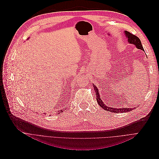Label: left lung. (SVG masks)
Returning a JSON list of instances; mask_svg holds the SVG:
<instances>
[{
  "label": "left lung",
  "instance_id": "8db88e82",
  "mask_svg": "<svg viewBox=\"0 0 159 159\" xmlns=\"http://www.w3.org/2000/svg\"><path fill=\"white\" fill-rule=\"evenodd\" d=\"M125 36L128 39V42L130 43V44H134L136 46L137 48L140 49L142 50H144L143 47L142 46L141 42L139 38L136 36L135 35H133V34H131L128 31H125ZM93 85V88L94 91H95V95H96V99H97V102L99 103V105L102 107L103 109L107 111H111V112H113V113H125V112H127L130 111H132L133 108L131 109H129V108H114L113 106L112 107H108L106 105H105L103 102H102V99L100 98V95L99 93V91L98 89V88L96 87L94 84Z\"/></svg>",
  "mask_w": 159,
  "mask_h": 159
}]
</instances>
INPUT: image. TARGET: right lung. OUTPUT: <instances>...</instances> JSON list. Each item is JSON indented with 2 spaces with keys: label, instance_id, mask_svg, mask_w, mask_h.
<instances>
[{
  "label": "right lung",
  "instance_id": "obj_1",
  "mask_svg": "<svg viewBox=\"0 0 159 159\" xmlns=\"http://www.w3.org/2000/svg\"><path fill=\"white\" fill-rule=\"evenodd\" d=\"M61 111H60V113H61ZM60 113V112H59V113Z\"/></svg>",
  "mask_w": 159,
  "mask_h": 159
}]
</instances>
